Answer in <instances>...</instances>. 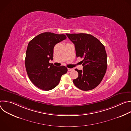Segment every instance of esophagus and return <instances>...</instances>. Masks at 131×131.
I'll list each match as a JSON object with an SVG mask.
<instances>
[{
	"label": "esophagus",
	"mask_w": 131,
	"mask_h": 131,
	"mask_svg": "<svg viewBox=\"0 0 131 131\" xmlns=\"http://www.w3.org/2000/svg\"><path fill=\"white\" fill-rule=\"evenodd\" d=\"M68 71H72V70H73V69H72V68H68Z\"/></svg>",
	"instance_id": "obj_1"
}]
</instances>
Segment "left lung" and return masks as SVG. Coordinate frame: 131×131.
Returning a JSON list of instances; mask_svg holds the SVG:
<instances>
[{"label":"left lung","mask_w":131,"mask_h":131,"mask_svg":"<svg viewBox=\"0 0 131 131\" xmlns=\"http://www.w3.org/2000/svg\"><path fill=\"white\" fill-rule=\"evenodd\" d=\"M66 35L74 45L76 57L83 59V69H75L78 77L73 80L74 84L83 91L95 88L103 80L107 69V54L104 46L90 34Z\"/></svg>","instance_id":"8db88e82"}]
</instances>
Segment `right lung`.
Segmentation results:
<instances>
[{"label":"right lung","instance_id":"right-lung-1","mask_svg":"<svg viewBox=\"0 0 131 131\" xmlns=\"http://www.w3.org/2000/svg\"><path fill=\"white\" fill-rule=\"evenodd\" d=\"M66 38L64 34L46 32L29 41L25 64L30 80L37 87L45 91L51 90L59 84L62 76L67 72L65 66L57 67L49 63L53 60L55 45Z\"/></svg>","mask_w":131,"mask_h":131}]
</instances>
